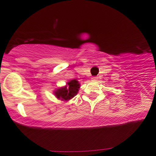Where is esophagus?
Segmentation results:
<instances>
[{
  "instance_id": "obj_1",
  "label": "esophagus",
  "mask_w": 156,
  "mask_h": 156,
  "mask_svg": "<svg viewBox=\"0 0 156 156\" xmlns=\"http://www.w3.org/2000/svg\"><path fill=\"white\" fill-rule=\"evenodd\" d=\"M91 80L92 81H97L98 80V77H92Z\"/></svg>"
}]
</instances>
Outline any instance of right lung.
<instances>
[{
	"mask_svg": "<svg viewBox=\"0 0 156 156\" xmlns=\"http://www.w3.org/2000/svg\"><path fill=\"white\" fill-rule=\"evenodd\" d=\"M80 87L81 85L78 81H77L76 79L70 80L68 81L66 85L58 87L56 90H54L53 94L58 100L69 101L78 94Z\"/></svg>",
	"mask_w": 156,
	"mask_h": 156,
	"instance_id": "right-lung-1",
	"label": "right lung"
}]
</instances>
